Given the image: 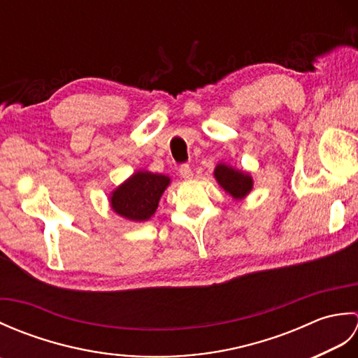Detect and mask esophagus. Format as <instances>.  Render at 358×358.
Returning a JSON list of instances; mask_svg holds the SVG:
<instances>
[{"instance_id": "esophagus-1", "label": "esophagus", "mask_w": 358, "mask_h": 358, "mask_svg": "<svg viewBox=\"0 0 358 358\" xmlns=\"http://www.w3.org/2000/svg\"><path fill=\"white\" fill-rule=\"evenodd\" d=\"M180 175L185 180H191L194 177V172L191 169V166H189V164H181L180 166Z\"/></svg>"}]
</instances>
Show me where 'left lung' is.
Listing matches in <instances>:
<instances>
[{
  "mask_svg": "<svg viewBox=\"0 0 358 358\" xmlns=\"http://www.w3.org/2000/svg\"><path fill=\"white\" fill-rule=\"evenodd\" d=\"M214 175L218 185L222 186L227 194H231L235 200L245 199V196L252 191L254 180L248 172L234 169L232 166L220 163L215 167Z\"/></svg>",
  "mask_w": 358,
  "mask_h": 358,
  "instance_id": "8db88e82",
  "label": "left lung"
}]
</instances>
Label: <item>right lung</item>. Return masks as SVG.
<instances>
[{
    "label": "right lung",
    "instance_id": "obj_1",
    "mask_svg": "<svg viewBox=\"0 0 358 358\" xmlns=\"http://www.w3.org/2000/svg\"><path fill=\"white\" fill-rule=\"evenodd\" d=\"M171 178L162 173L136 171L110 194V208L131 222H146L155 214Z\"/></svg>",
    "mask_w": 358,
    "mask_h": 358
}]
</instances>
